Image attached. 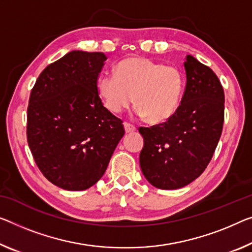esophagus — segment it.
<instances>
[{
    "mask_svg": "<svg viewBox=\"0 0 252 252\" xmlns=\"http://www.w3.org/2000/svg\"><path fill=\"white\" fill-rule=\"evenodd\" d=\"M124 127H125V131L126 133H133V131L136 130V127L134 125H131L129 123H124Z\"/></svg>",
    "mask_w": 252,
    "mask_h": 252,
    "instance_id": "34e87169",
    "label": "esophagus"
}]
</instances>
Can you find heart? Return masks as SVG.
<instances>
[{
	"mask_svg": "<svg viewBox=\"0 0 252 252\" xmlns=\"http://www.w3.org/2000/svg\"><path fill=\"white\" fill-rule=\"evenodd\" d=\"M96 90L111 113H122L134 101L139 117L161 123L179 107L185 77L176 66H165L145 57H128L117 64L116 74L99 77Z\"/></svg>",
	"mask_w": 252,
	"mask_h": 252,
	"instance_id": "obj_1",
	"label": "heart"
}]
</instances>
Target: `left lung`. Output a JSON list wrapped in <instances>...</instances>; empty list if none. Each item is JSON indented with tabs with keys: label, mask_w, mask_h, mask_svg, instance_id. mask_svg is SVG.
I'll return each instance as SVG.
<instances>
[{
	"label": "left lung",
	"mask_w": 252,
	"mask_h": 252,
	"mask_svg": "<svg viewBox=\"0 0 252 252\" xmlns=\"http://www.w3.org/2000/svg\"><path fill=\"white\" fill-rule=\"evenodd\" d=\"M186 88L176 113L164 123L139 127L144 146L139 165L149 183L178 189L205 171L220 141L224 123V90L212 69L186 56Z\"/></svg>",
	"instance_id": "left-lung-1"
}]
</instances>
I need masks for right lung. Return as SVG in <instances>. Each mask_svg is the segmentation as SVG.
<instances>
[{"mask_svg":"<svg viewBox=\"0 0 252 252\" xmlns=\"http://www.w3.org/2000/svg\"><path fill=\"white\" fill-rule=\"evenodd\" d=\"M106 60L103 53L72 50L40 73L30 94L27 141L33 160L66 190L94 186L125 134L96 90Z\"/></svg>","mask_w":252,"mask_h":252,"instance_id":"1","label":"right lung"}]
</instances>
